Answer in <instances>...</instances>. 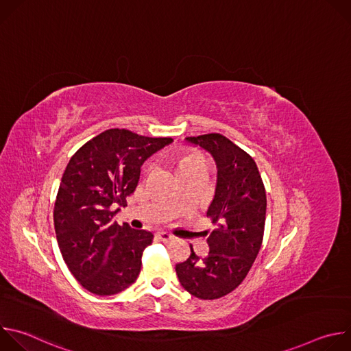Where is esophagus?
<instances>
[{
  "mask_svg": "<svg viewBox=\"0 0 351 351\" xmlns=\"http://www.w3.org/2000/svg\"><path fill=\"white\" fill-rule=\"evenodd\" d=\"M157 237H158L161 241H169V240H172V239H173V236H172L171 233L164 232V230L157 232Z\"/></svg>",
  "mask_w": 351,
  "mask_h": 351,
  "instance_id": "obj_1",
  "label": "esophagus"
}]
</instances>
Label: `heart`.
<instances>
[{
	"instance_id": "heart-1",
	"label": "heart",
	"mask_w": 351,
	"mask_h": 351,
	"mask_svg": "<svg viewBox=\"0 0 351 351\" xmlns=\"http://www.w3.org/2000/svg\"><path fill=\"white\" fill-rule=\"evenodd\" d=\"M197 164H206V160L202 156H187L179 161V171Z\"/></svg>"
}]
</instances>
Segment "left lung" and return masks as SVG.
Returning <instances> with one entry per match:
<instances>
[{"instance_id": "8db88e82", "label": "left lung", "mask_w": 351, "mask_h": 351, "mask_svg": "<svg viewBox=\"0 0 351 351\" xmlns=\"http://www.w3.org/2000/svg\"><path fill=\"white\" fill-rule=\"evenodd\" d=\"M210 153L217 165V186L207 217L217 228L208 234L210 253L176 264L180 285L194 297L214 300L234 290L247 276L261 248L267 195L254 160L229 138L211 133L186 137Z\"/></svg>"}]
</instances>
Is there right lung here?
<instances>
[{
	"label": "right lung",
	"instance_id": "obj_1",
	"mask_svg": "<svg viewBox=\"0 0 351 351\" xmlns=\"http://www.w3.org/2000/svg\"><path fill=\"white\" fill-rule=\"evenodd\" d=\"M172 141L110 129L71 158L56 199L54 226L64 261L88 291L117 294L137 279L143 250L154 234L119 226L112 218L134 191L141 165Z\"/></svg>",
	"mask_w": 351,
	"mask_h": 351
}]
</instances>
